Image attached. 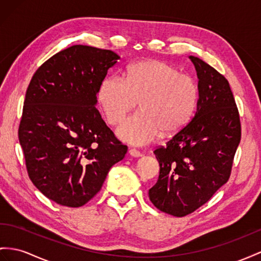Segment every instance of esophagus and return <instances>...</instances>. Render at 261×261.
Returning a JSON list of instances; mask_svg holds the SVG:
<instances>
[{
    "label": "esophagus",
    "instance_id": "obj_1",
    "mask_svg": "<svg viewBox=\"0 0 261 261\" xmlns=\"http://www.w3.org/2000/svg\"><path fill=\"white\" fill-rule=\"evenodd\" d=\"M129 153H130V155L135 156V158H139V156L142 155V153L140 152L139 150H137V149H130V150H129Z\"/></svg>",
    "mask_w": 261,
    "mask_h": 261
}]
</instances>
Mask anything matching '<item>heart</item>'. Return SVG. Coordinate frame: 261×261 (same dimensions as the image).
Masks as SVG:
<instances>
[{
	"label": "heart",
	"instance_id": "b5f03b06",
	"mask_svg": "<svg viewBox=\"0 0 261 261\" xmlns=\"http://www.w3.org/2000/svg\"><path fill=\"white\" fill-rule=\"evenodd\" d=\"M196 83L176 67L155 59L130 65L124 82L117 76L100 84L98 101L107 122L120 123L139 101L140 111L118 128L119 137L133 144H144L160 132L169 136L189 122L197 102Z\"/></svg>",
	"mask_w": 261,
	"mask_h": 261
}]
</instances>
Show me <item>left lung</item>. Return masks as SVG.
<instances>
[{"mask_svg": "<svg viewBox=\"0 0 261 261\" xmlns=\"http://www.w3.org/2000/svg\"><path fill=\"white\" fill-rule=\"evenodd\" d=\"M190 59L198 77L195 115L165 146L153 151L160 174L149 190L151 203L176 217L195 212L228 181L242 138L228 80L202 59Z\"/></svg>", "mask_w": 261, "mask_h": 261, "instance_id": "1", "label": "left lung"}]
</instances>
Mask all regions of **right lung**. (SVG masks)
<instances>
[{
    "mask_svg": "<svg viewBox=\"0 0 261 261\" xmlns=\"http://www.w3.org/2000/svg\"><path fill=\"white\" fill-rule=\"evenodd\" d=\"M118 59L109 49L70 46L38 67L26 90L18 125L26 170L59 205L88 203L128 151L95 107L100 84Z\"/></svg>",
    "mask_w": 261,
    "mask_h": 261,
    "instance_id": "obj_1",
    "label": "right lung"
}]
</instances>
